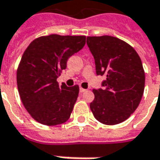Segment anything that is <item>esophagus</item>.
<instances>
[{"label": "esophagus", "instance_id": "obj_1", "mask_svg": "<svg viewBox=\"0 0 160 160\" xmlns=\"http://www.w3.org/2000/svg\"><path fill=\"white\" fill-rule=\"evenodd\" d=\"M86 91H87V90H85V89H83V88L82 87H80V89H79V92H80L81 93L84 92H86Z\"/></svg>", "mask_w": 160, "mask_h": 160}]
</instances>
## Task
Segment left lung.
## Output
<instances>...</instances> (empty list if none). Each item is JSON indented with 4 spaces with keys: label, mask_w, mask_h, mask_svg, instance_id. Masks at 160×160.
Listing matches in <instances>:
<instances>
[{
    "label": "left lung",
    "mask_w": 160,
    "mask_h": 160,
    "mask_svg": "<svg viewBox=\"0 0 160 160\" xmlns=\"http://www.w3.org/2000/svg\"><path fill=\"white\" fill-rule=\"evenodd\" d=\"M97 75H106L103 89L92 90L90 108L95 119L106 125L126 121L138 108L144 90L142 61L134 48L112 36L87 37Z\"/></svg>",
    "instance_id": "obj_1"
}]
</instances>
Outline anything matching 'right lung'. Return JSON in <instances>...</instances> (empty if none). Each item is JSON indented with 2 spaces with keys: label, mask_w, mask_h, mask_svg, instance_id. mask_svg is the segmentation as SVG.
<instances>
[{
  "label": "right lung",
  "mask_w": 160,
  "mask_h": 160,
  "mask_svg": "<svg viewBox=\"0 0 160 160\" xmlns=\"http://www.w3.org/2000/svg\"><path fill=\"white\" fill-rule=\"evenodd\" d=\"M85 36L51 34L35 38L22 53L17 71L22 105L38 122L54 126L70 117L79 93L78 84L59 85L67 61L85 45Z\"/></svg>",
  "instance_id": "right-lung-1"
}]
</instances>
